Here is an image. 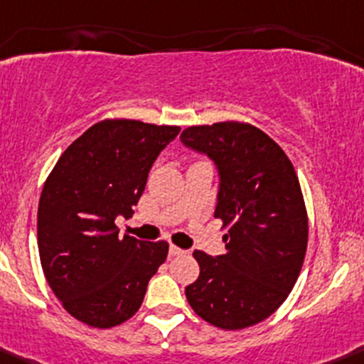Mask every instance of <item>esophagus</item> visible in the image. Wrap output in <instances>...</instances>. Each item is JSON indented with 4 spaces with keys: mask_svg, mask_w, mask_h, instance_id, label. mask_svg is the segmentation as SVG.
Listing matches in <instances>:
<instances>
[{
    "mask_svg": "<svg viewBox=\"0 0 364 364\" xmlns=\"http://www.w3.org/2000/svg\"><path fill=\"white\" fill-rule=\"evenodd\" d=\"M182 254H186V250H182L177 245H170V256H182Z\"/></svg>",
    "mask_w": 364,
    "mask_h": 364,
    "instance_id": "obj_1",
    "label": "esophagus"
}]
</instances>
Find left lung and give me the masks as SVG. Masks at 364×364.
<instances>
[{"label":"left lung","instance_id":"left-lung-1","mask_svg":"<svg viewBox=\"0 0 364 364\" xmlns=\"http://www.w3.org/2000/svg\"><path fill=\"white\" fill-rule=\"evenodd\" d=\"M181 140L215 163L213 215L228 228L226 254L194 250L200 277L186 287V298L217 328H249L286 301L301 272L309 219L298 175L286 152L245 122L191 126Z\"/></svg>","mask_w":364,"mask_h":364}]
</instances>
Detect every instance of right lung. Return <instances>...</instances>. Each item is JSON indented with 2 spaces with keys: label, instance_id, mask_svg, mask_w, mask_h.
<instances>
[{
  "label": "right lung",
  "instance_id": "right-lung-1",
  "mask_svg": "<svg viewBox=\"0 0 364 364\" xmlns=\"http://www.w3.org/2000/svg\"><path fill=\"white\" fill-rule=\"evenodd\" d=\"M181 133L131 119H105L63 152L38 203V250L48 286L75 319L114 328L133 317L166 242L119 238L159 152Z\"/></svg>",
  "mask_w": 364,
  "mask_h": 364
}]
</instances>
